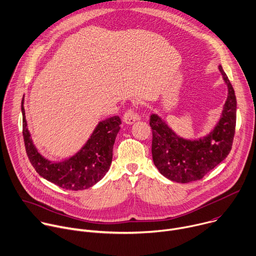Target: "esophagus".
Segmentation results:
<instances>
[{
    "label": "esophagus",
    "mask_w": 256,
    "mask_h": 256,
    "mask_svg": "<svg viewBox=\"0 0 256 256\" xmlns=\"http://www.w3.org/2000/svg\"><path fill=\"white\" fill-rule=\"evenodd\" d=\"M124 122H126V124H132L136 120H140V116L138 114H136L134 110H128L124 114Z\"/></svg>",
    "instance_id": "obj_1"
}]
</instances>
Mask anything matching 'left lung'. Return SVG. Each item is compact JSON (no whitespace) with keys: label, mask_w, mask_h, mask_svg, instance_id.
Returning <instances> with one entry per match:
<instances>
[{"label":"left lung","mask_w":256,"mask_h":256,"mask_svg":"<svg viewBox=\"0 0 256 256\" xmlns=\"http://www.w3.org/2000/svg\"><path fill=\"white\" fill-rule=\"evenodd\" d=\"M218 69L228 94L220 118L208 134L197 138H185L156 114L150 118L152 160L158 172L168 180L178 183L200 180L231 150L236 124V96L220 64Z\"/></svg>","instance_id":"8db88e82"}]
</instances>
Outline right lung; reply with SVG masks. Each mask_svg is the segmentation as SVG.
Segmentation results:
<instances>
[{
	"label": "right lung",
	"instance_id": "right-lung-1",
	"mask_svg": "<svg viewBox=\"0 0 256 256\" xmlns=\"http://www.w3.org/2000/svg\"><path fill=\"white\" fill-rule=\"evenodd\" d=\"M23 136L28 158L36 172L47 181L66 190H85L100 182L110 170L112 148L120 130V116H112L98 124L83 146L70 158L51 162L35 146L25 116L24 98L21 104Z\"/></svg>",
	"mask_w": 256,
	"mask_h": 256
}]
</instances>
